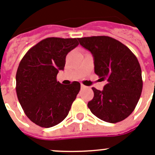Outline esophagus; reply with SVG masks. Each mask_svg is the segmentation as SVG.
<instances>
[{
  "instance_id": "1",
  "label": "esophagus",
  "mask_w": 155,
  "mask_h": 155,
  "mask_svg": "<svg viewBox=\"0 0 155 155\" xmlns=\"http://www.w3.org/2000/svg\"><path fill=\"white\" fill-rule=\"evenodd\" d=\"M81 88H82V89H85V88H86V86H84L83 84H81Z\"/></svg>"
}]
</instances>
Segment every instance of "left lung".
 I'll return each mask as SVG.
<instances>
[{
	"mask_svg": "<svg viewBox=\"0 0 155 155\" xmlns=\"http://www.w3.org/2000/svg\"><path fill=\"white\" fill-rule=\"evenodd\" d=\"M94 57L95 73L107 81L104 90L93 87V100L87 106L102 120L117 123L136 107L143 87L141 69L134 54L120 41L109 36L78 38Z\"/></svg>",
	"mask_w": 155,
	"mask_h": 155,
	"instance_id": "8db88e82",
	"label": "left lung"
}]
</instances>
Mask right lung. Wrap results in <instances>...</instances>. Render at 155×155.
I'll use <instances>...</instances> for the list:
<instances>
[{
  "mask_svg": "<svg viewBox=\"0 0 155 155\" xmlns=\"http://www.w3.org/2000/svg\"><path fill=\"white\" fill-rule=\"evenodd\" d=\"M78 38H47L31 48L19 63L16 73L18 99L31 121L41 127H51L69 114L80 90V83L57 81L65 57L79 45Z\"/></svg>",
  "mask_w": 155,
  "mask_h": 155,
  "instance_id": "obj_1",
  "label": "right lung"
}]
</instances>
